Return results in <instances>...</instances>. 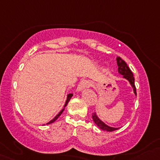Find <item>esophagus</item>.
Here are the masks:
<instances>
[{
    "instance_id": "obj_1",
    "label": "esophagus",
    "mask_w": 160,
    "mask_h": 160,
    "mask_svg": "<svg viewBox=\"0 0 160 160\" xmlns=\"http://www.w3.org/2000/svg\"><path fill=\"white\" fill-rule=\"evenodd\" d=\"M91 85V83L89 81V80H82L80 82L79 85L77 86V91H82L83 90L86 88H88Z\"/></svg>"
}]
</instances>
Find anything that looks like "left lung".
Segmentation results:
<instances>
[{"instance_id":"8db88e82","label":"left lung","mask_w":160,"mask_h":160,"mask_svg":"<svg viewBox=\"0 0 160 160\" xmlns=\"http://www.w3.org/2000/svg\"><path fill=\"white\" fill-rule=\"evenodd\" d=\"M116 60H117V64L118 67V72L121 75L123 76V78L126 79V80L129 82L130 85L132 86V89H133L134 93H135V96H136V88H135V78H134L133 77V73H132V72L131 71L129 67H128L126 62H125L122 58L118 56ZM92 118H93V122L96 124L97 126H98V128H101V129L107 131V132H113V131L118 129V128H114V127H111L109 126V125H106L104 122H102V121L99 118V117L97 115L96 112H94L92 114Z\"/></svg>"}]
</instances>
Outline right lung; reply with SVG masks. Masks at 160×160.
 <instances>
[{
	"label": "right lung",
	"instance_id": "1",
	"mask_svg": "<svg viewBox=\"0 0 160 160\" xmlns=\"http://www.w3.org/2000/svg\"><path fill=\"white\" fill-rule=\"evenodd\" d=\"M72 93H69V94L67 95V101H66V103H65V104H64V107H63V108H62V110H61L60 111H59V114H58L57 115H56V117H55L54 118L52 119V120H51V121H50V122H48V123H46V125H49V124H52V123H53V122H54L55 121H56V119H57L58 118H59V116L61 115V114H62V113L63 112V111H64V110H65V108H66V106L67 105V104H68V102H69V101H70V100L71 99V98H72Z\"/></svg>",
	"mask_w": 160,
	"mask_h": 160
}]
</instances>
